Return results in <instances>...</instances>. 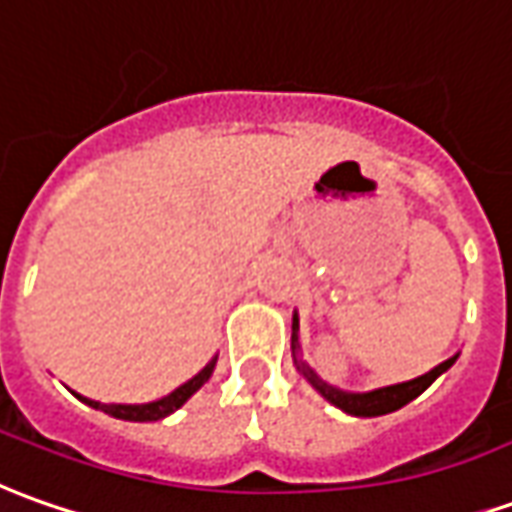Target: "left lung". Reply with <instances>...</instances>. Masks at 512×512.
Returning <instances> with one entry per match:
<instances>
[{
	"instance_id": "obj_1",
	"label": "left lung",
	"mask_w": 512,
	"mask_h": 512,
	"mask_svg": "<svg viewBox=\"0 0 512 512\" xmlns=\"http://www.w3.org/2000/svg\"><path fill=\"white\" fill-rule=\"evenodd\" d=\"M297 330H300V322H297V316H294V325H291V344H294V350H297ZM297 361V358H294ZM457 358H448L443 364H437L431 373L420 375L415 381H406V384H395V387H384V389H375V392H342V389H333L328 387L322 378H316L314 370H308L302 361H297V367L302 370V375L314 384L325 398H328L333 406H339L344 412H350V415L356 417H378V415H387V412H395V409H401L409 401H415L417 395L423 392V389H429L434 384V378L437 375H443L454 364Z\"/></svg>"
}]
</instances>
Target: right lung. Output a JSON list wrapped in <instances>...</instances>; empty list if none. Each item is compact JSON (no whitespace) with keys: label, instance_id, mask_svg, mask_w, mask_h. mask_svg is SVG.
Listing matches in <instances>:
<instances>
[{"label":"right lung","instance_id":"add662e5","mask_svg":"<svg viewBox=\"0 0 512 512\" xmlns=\"http://www.w3.org/2000/svg\"><path fill=\"white\" fill-rule=\"evenodd\" d=\"M215 370V358H212L210 364L196 375V378H190L187 384H182L179 389H173L168 398H162V401H154V403H139V406H125V403H97V401H89V398H81L83 403H89V406H95L100 412H106L111 417H120V420H139V423H145V420H162V417H168L170 412H176L179 406H182L196 389H201V384L207 381Z\"/></svg>","mask_w":512,"mask_h":512}]
</instances>
